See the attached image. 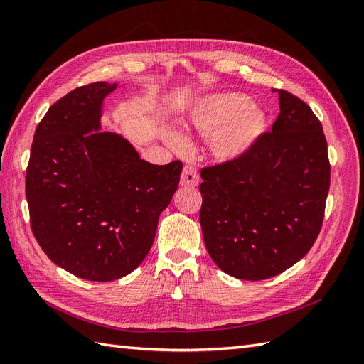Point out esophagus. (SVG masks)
Returning a JSON list of instances; mask_svg holds the SVG:
<instances>
[{"label": "esophagus", "mask_w": 364, "mask_h": 364, "mask_svg": "<svg viewBox=\"0 0 364 364\" xmlns=\"http://www.w3.org/2000/svg\"><path fill=\"white\" fill-rule=\"evenodd\" d=\"M181 185L182 186H197L199 185V174L193 165H185L181 174Z\"/></svg>", "instance_id": "esophagus-1"}]
</instances>
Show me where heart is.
Wrapping results in <instances>:
<instances>
[{
    "mask_svg": "<svg viewBox=\"0 0 364 364\" xmlns=\"http://www.w3.org/2000/svg\"><path fill=\"white\" fill-rule=\"evenodd\" d=\"M186 126L202 136H208L209 150L220 162L241 159L253 149L267 129V114L241 92H218L206 95L196 103ZM168 144L174 150H185L182 135L168 132Z\"/></svg>",
    "mask_w": 364,
    "mask_h": 364,
    "instance_id": "b5f03b06",
    "label": "heart"
}]
</instances>
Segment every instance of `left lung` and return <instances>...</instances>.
I'll return each mask as SVG.
<instances>
[{
    "instance_id": "left-lung-1",
    "label": "left lung",
    "mask_w": 364,
    "mask_h": 364,
    "mask_svg": "<svg viewBox=\"0 0 364 364\" xmlns=\"http://www.w3.org/2000/svg\"><path fill=\"white\" fill-rule=\"evenodd\" d=\"M281 112L241 159L202 170L200 226L220 270L245 281L290 269L321 232L328 146L310 106L278 91Z\"/></svg>"
}]
</instances>
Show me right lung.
<instances>
[{
  "label": "right lung",
  "mask_w": 364,
  "mask_h": 364,
  "mask_svg": "<svg viewBox=\"0 0 364 364\" xmlns=\"http://www.w3.org/2000/svg\"><path fill=\"white\" fill-rule=\"evenodd\" d=\"M118 87L95 82L54 103L36 127L26 176L39 246L97 282L126 277L147 257L182 171L181 161L150 164L124 136L102 130L105 98Z\"/></svg>",
  "instance_id": "add662e5"
}]
</instances>
